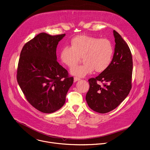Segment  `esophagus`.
Here are the masks:
<instances>
[{"instance_id": "obj_1", "label": "esophagus", "mask_w": 150, "mask_h": 150, "mask_svg": "<svg viewBox=\"0 0 150 150\" xmlns=\"http://www.w3.org/2000/svg\"><path fill=\"white\" fill-rule=\"evenodd\" d=\"M81 79L79 78H78V77H74V82H76V81H79V80H80Z\"/></svg>"}]
</instances>
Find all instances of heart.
Returning a JSON list of instances; mask_svg holds the SVG:
<instances>
[{
    "label": "heart",
    "mask_w": 150,
    "mask_h": 150,
    "mask_svg": "<svg viewBox=\"0 0 150 150\" xmlns=\"http://www.w3.org/2000/svg\"><path fill=\"white\" fill-rule=\"evenodd\" d=\"M113 54V46L108 39L80 35L72 40L71 47H63L60 57L63 64L71 67L82 57L84 63L74 65L70 72L74 76L84 77L94 69L96 72L106 70L111 63Z\"/></svg>",
    "instance_id": "heart-1"
}]
</instances>
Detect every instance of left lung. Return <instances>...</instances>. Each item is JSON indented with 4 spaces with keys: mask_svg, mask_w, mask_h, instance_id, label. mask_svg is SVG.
Segmentation results:
<instances>
[{
    "mask_svg": "<svg viewBox=\"0 0 150 150\" xmlns=\"http://www.w3.org/2000/svg\"><path fill=\"white\" fill-rule=\"evenodd\" d=\"M115 49L110 66L95 78L88 79L90 88L86 99L92 110L105 114L116 108L132 88L133 60L130 50L121 35L113 31ZM98 81L103 83L101 86Z\"/></svg>",
    "mask_w": 150,
    "mask_h": 150,
    "instance_id": "obj_1",
    "label": "left lung"
}]
</instances>
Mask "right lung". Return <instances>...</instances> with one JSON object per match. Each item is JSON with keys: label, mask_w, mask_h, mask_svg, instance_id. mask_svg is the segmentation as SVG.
<instances>
[{"label": "right lung", "mask_w": 150, "mask_h": 150, "mask_svg": "<svg viewBox=\"0 0 150 150\" xmlns=\"http://www.w3.org/2000/svg\"><path fill=\"white\" fill-rule=\"evenodd\" d=\"M64 36L40 33L27 42L20 53L17 82L26 99L43 113L60 110L74 83V78L57 61L56 48Z\"/></svg>", "instance_id": "obj_1"}]
</instances>
